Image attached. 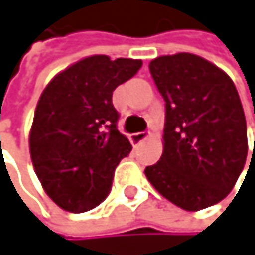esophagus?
I'll list each match as a JSON object with an SVG mask.
<instances>
[{
	"instance_id": "34e87169",
	"label": "esophagus",
	"mask_w": 255,
	"mask_h": 255,
	"mask_svg": "<svg viewBox=\"0 0 255 255\" xmlns=\"http://www.w3.org/2000/svg\"><path fill=\"white\" fill-rule=\"evenodd\" d=\"M148 136H150V131H139V133L131 134V136H130V139H131V142H133V143H140L142 140H145Z\"/></svg>"
}]
</instances>
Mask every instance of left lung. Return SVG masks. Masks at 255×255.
<instances>
[{"mask_svg":"<svg viewBox=\"0 0 255 255\" xmlns=\"http://www.w3.org/2000/svg\"><path fill=\"white\" fill-rule=\"evenodd\" d=\"M150 73L165 101V128L163 153L145 168L146 179L185 211L219 203L248 156L247 119L234 82L193 53L159 56Z\"/></svg>","mask_w":255,"mask_h":255,"instance_id":"1","label":"left lung"}]
</instances>
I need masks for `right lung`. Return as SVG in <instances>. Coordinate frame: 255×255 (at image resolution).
Instances as JSON below:
<instances>
[{"mask_svg": "<svg viewBox=\"0 0 255 255\" xmlns=\"http://www.w3.org/2000/svg\"><path fill=\"white\" fill-rule=\"evenodd\" d=\"M140 67V59L95 55L67 67L44 89L28 146L44 191L59 208L84 213L109 196L116 166L131 151L118 131L112 96Z\"/></svg>", "mask_w": 255, "mask_h": 255, "instance_id": "add662e5", "label": "right lung"}]
</instances>
